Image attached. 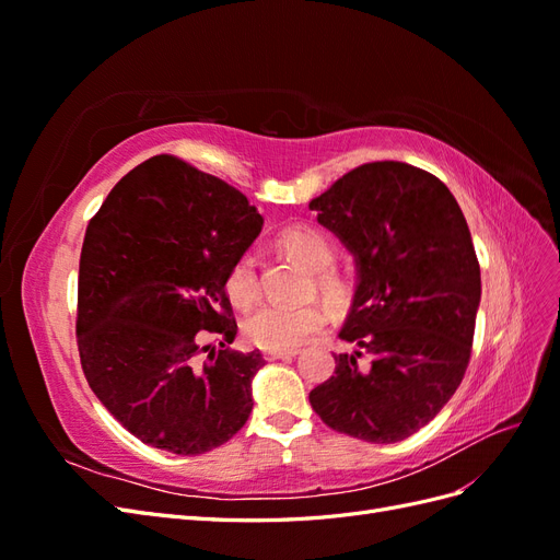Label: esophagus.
I'll return each mask as SVG.
<instances>
[{"label": "esophagus", "mask_w": 560, "mask_h": 560, "mask_svg": "<svg viewBox=\"0 0 560 560\" xmlns=\"http://www.w3.org/2000/svg\"><path fill=\"white\" fill-rule=\"evenodd\" d=\"M299 350L296 348H290V350H264V360L273 362V360H290L294 358Z\"/></svg>", "instance_id": "34e87169"}]
</instances>
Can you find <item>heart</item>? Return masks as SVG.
<instances>
[{
    "label": "heart",
    "instance_id": "heart-1",
    "mask_svg": "<svg viewBox=\"0 0 560 560\" xmlns=\"http://www.w3.org/2000/svg\"><path fill=\"white\" fill-rule=\"evenodd\" d=\"M282 247L317 270V287L329 301H343L348 294V284L338 270L329 268L336 257V249L325 233L311 226H294L287 229L280 238ZM229 296L235 303H249L259 292V270L257 257L252 252H245L243 257L235 259L229 270L226 280ZM327 313L317 303H301V306H287V303H259L254 306L245 322L243 334L247 341L266 348V350H290L306 341L308 336L325 327Z\"/></svg>",
    "mask_w": 560,
    "mask_h": 560
}]
</instances>
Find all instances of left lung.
Wrapping results in <instances>:
<instances>
[{
  "label": "left lung",
  "instance_id": "1",
  "mask_svg": "<svg viewBox=\"0 0 560 560\" xmlns=\"http://www.w3.org/2000/svg\"><path fill=\"white\" fill-rule=\"evenodd\" d=\"M358 264L334 376L311 389L331 430L395 444L444 409L469 364L481 270L448 186L416 165L354 167L311 200Z\"/></svg>",
  "mask_w": 560,
  "mask_h": 560
}]
</instances>
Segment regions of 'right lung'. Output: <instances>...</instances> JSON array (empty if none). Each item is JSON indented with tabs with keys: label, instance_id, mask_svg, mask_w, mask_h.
Wrapping results in <instances>:
<instances>
[{
	"label": "right lung",
	"instance_id": "right-lung-1",
	"mask_svg": "<svg viewBox=\"0 0 560 560\" xmlns=\"http://www.w3.org/2000/svg\"><path fill=\"white\" fill-rule=\"evenodd\" d=\"M261 226L238 189L167 154L132 167L91 219L79 261L81 369L142 444L200 455L247 422L264 358L229 350L238 325L226 280Z\"/></svg>",
	"mask_w": 560,
	"mask_h": 560
}]
</instances>
